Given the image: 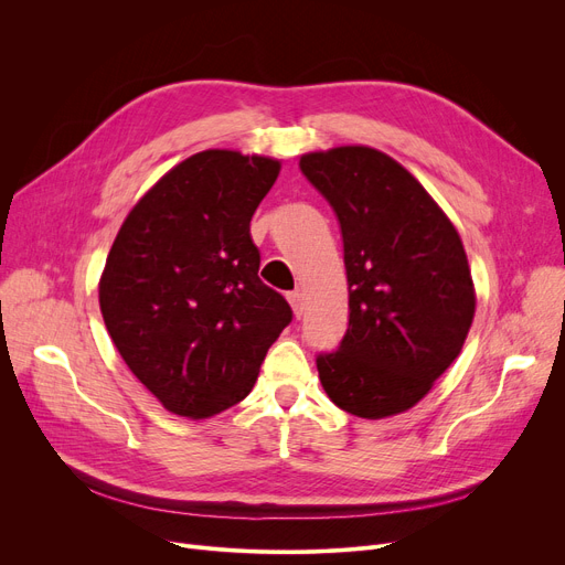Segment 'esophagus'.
I'll return each mask as SVG.
<instances>
[{
  "mask_svg": "<svg viewBox=\"0 0 565 565\" xmlns=\"http://www.w3.org/2000/svg\"><path fill=\"white\" fill-rule=\"evenodd\" d=\"M286 298H288V302H290V307H292V313L300 318V316H302V311H305L302 292H300V290H292V292H288V295H286Z\"/></svg>",
  "mask_w": 565,
  "mask_h": 565,
  "instance_id": "34e87169",
  "label": "esophagus"
}]
</instances>
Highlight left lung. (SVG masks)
<instances>
[{
  "label": "left lung",
  "mask_w": 565,
  "mask_h": 565,
  "mask_svg": "<svg viewBox=\"0 0 565 565\" xmlns=\"http://www.w3.org/2000/svg\"><path fill=\"white\" fill-rule=\"evenodd\" d=\"M341 226L348 330L316 358L322 390L362 419L417 405L460 354L473 320L460 235L405 167L369 146L300 160Z\"/></svg>",
  "instance_id": "left-lung-1"
}]
</instances>
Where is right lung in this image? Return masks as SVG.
<instances>
[{
	"label": "right lung",
	"mask_w": 565,
	"mask_h": 565,
	"mask_svg": "<svg viewBox=\"0 0 565 565\" xmlns=\"http://www.w3.org/2000/svg\"><path fill=\"white\" fill-rule=\"evenodd\" d=\"M281 164L201 151L126 217L100 277V311L128 369L169 412L205 419L241 403L292 320L258 279L249 222Z\"/></svg>",
	"instance_id": "obj_1"
}]
</instances>
